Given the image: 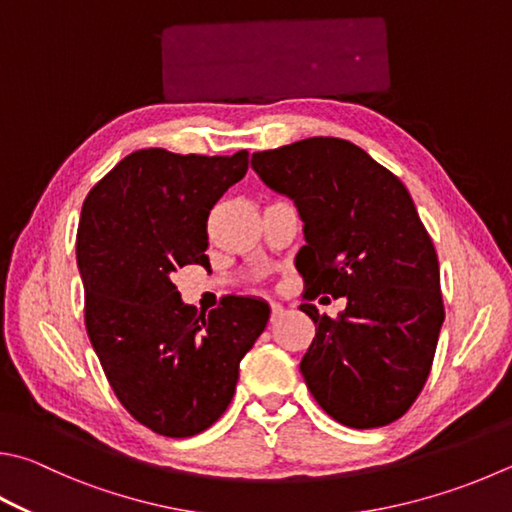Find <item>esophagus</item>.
Listing matches in <instances>:
<instances>
[{
	"label": "esophagus",
	"mask_w": 512,
	"mask_h": 512,
	"mask_svg": "<svg viewBox=\"0 0 512 512\" xmlns=\"http://www.w3.org/2000/svg\"><path fill=\"white\" fill-rule=\"evenodd\" d=\"M284 313V306L282 304H277V302H273L271 304V322H275V320H280V315Z\"/></svg>",
	"instance_id": "esophagus-1"
}]
</instances>
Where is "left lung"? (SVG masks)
Wrapping results in <instances>:
<instances>
[{"mask_svg": "<svg viewBox=\"0 0 512 512\" xmlns=\"http://www.w3.org/2000/svg\"><path fill=\"white\" fill-rule=\"evenodd\" d=\"M250 165L304 221L295 266L300 311L315 322L300 362L306 387L342 425H389L421 394L445 318L439 257L410 192L358 145L331 136L255 152ZM320 292L347 296L348 309L318 314L308 302Z\"/></svg>", "mask_w": 512, "mask_h": 512, "instance_id": "8db88e82", "label": "left lung"}]
</instances>
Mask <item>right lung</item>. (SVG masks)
Here are the masks:
<instances>
[{
    "label": "right lung",
    "mask_w": 512,
    "mask_h": 512,
    "mask_svg": "<svg viewBox=\"0 0 512 512\" xmlns=\"http://www.w3.org/2000/svg\"><path fill=\"white\" fill-rule=\"evenodd\" d=\"M248 152L125 156L89 190L76 239L91 345L125 410L152 432L185 439L228 410L239 360L271 309L228 295L208 315L181 302L174 271L206 266L208 217Z\"/></svg>",
    "instance_id": "add662e5"
}]
</instances>
